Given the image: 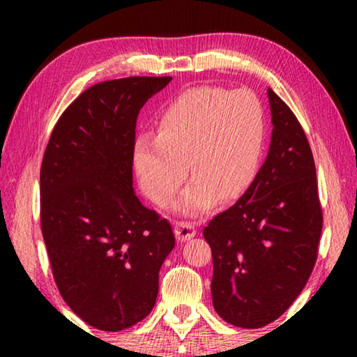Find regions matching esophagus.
Masks as SVG:
<instances>
[{
  "label": "esophagus",
  "mask_w": 357,
  "mask_h": 357,
  "mask_svg": "<svg viewBox=\"0 0 357 357\" xmlns=\"http://www.w3.org/2000/svg\"><path fill=\"white\" fill-rule=\"evenodd\" d=\"M174 229H175V236H177L178 241H188V238H192L195 234H197V229L192 222L188 221H175L174 224Z\"/></svg>",
  "instance_id": "obj_1"
}]
</instances>
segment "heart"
Masks as SVG:
<instances>
[{"instance_id": "heart-1", "label": "heart", "mask_w": 357, "mask_h": 357, "mask_svg": "<svg viewBox=\"0 0 357 357\" xmlns=\"http://www.w3.org/2000/svg\"><path fill=\"white\" fill-rule=\"evenodd\" d=\"M155 136L133 146V167L146 198L169 206L188 174L180 198L183 213L198 214L214 203L242 197L257 177L265 144V114L248 91L218 86L188 87L155 116Z\"/></svg>"}]
</instances>
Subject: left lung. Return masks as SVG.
Here are the masks:
<instances>
[{"mask_svg": "<svg viewBox=\"0 0 357 357\" xmlns=\"http://www.w3.org/2000/svg\"><path fill=\"white\" fill-rule=\"evenodd\" d=\"M273 135L265 164L236 204L203 229L213 255V305L242 328L289 309L314 270L324 226L314 155L299 120L268 89Z\"/></svg>", "mask_w": 357, "mask_h": 357, "instance_id": "obj_1", "label": "left lung"}]
</instances>
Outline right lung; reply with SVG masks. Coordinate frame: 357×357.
I'll use <instances>...</instances> for the list:
<instances>
[{
    "label": "right lung",
    "instance_id": "1",
    "mask_svg": "<svg viewBox=\"0 0 357 357\" xmlns=\"http://www.w3.org/2000/svg\"><path fill=\"white\" fill-rule=\"evenodd\" d=\"M172 77L91 86L58 119L40 167V226L53 280L86 324L120 331L153 310L172 226L133 192L136 119Z\"/></svg>",
    "mask_w": 357,
    "mask_h": 357
}]
</instances>
